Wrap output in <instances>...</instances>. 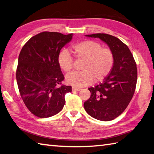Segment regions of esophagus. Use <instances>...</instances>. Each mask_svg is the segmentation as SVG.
I'll list each match as a JSON object with an SVG mask.
<instances>
[{
    "mask_svg": "<svg viewBox=\"0 0 154 154\" xmlns=\"http://www.w3.org/2000/svg\"><path fill=\"white\" fill-rule=\"evenodd\" d=\"M72 91H80L81 90V88H75V87H72Z\"/></svg>",
    "mask_w": 154,
    "mask_h": 154,
    "instance_id": "obj_1",
    "label": "esophagus"
}]
</instances>
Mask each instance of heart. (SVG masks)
Segmentation results:
<instances>
[{"mask_svg":"<svg viewBox=\"0 0 154 154\" xmlns=\"http://www.w3.org/2000/svg\"><path fill=\"white\" fill-rule=\"evenodd\" d=\"M75 57L83 62L82 71L73 72L66 77V82L75 88L87 86L95 82L104 79L110 74L114 64V54L108 48H102L100 43L93 40H83L71 47ZM57 63L61 70L69 72L73 66V58L66 50L60 52Z\"/></svg>","mask_w":154,"mask_h":154,"instance_id":"obj_1","label":"heart"}]
</instances>
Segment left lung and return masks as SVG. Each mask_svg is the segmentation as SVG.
<instances>
[{
	"mask_svg": "<svg viewBox=\"0 0 154 154\" xmlns=\"http://www.w3.org/2000/svg\"><path fill=\"white\" fill-rule=\"evenodd\" d=\"M86 36L98 38L107 44L114 54V64L104 82L88 89L91 96L84 102V108L94 119L112 121L123 112L135 93L137 79L136 63L128 46L119 38L106 33Z\"/></svg>",
	"mask_w": 154,
	"mask_h": 154,
	"instance_id": "8db88e82",
	"label": "left lung"
}]
</instances>
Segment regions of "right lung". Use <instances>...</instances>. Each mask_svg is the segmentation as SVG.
Here are the masks:
<instances>
[{"mask_svg": "<svg viewBox=\"0 0 154 154\" xmlns=\"http://www.w3.org/2000/svg\"><path fill=\"white\" fill-rule=\"evenodd\" d=\"M72 38V33L41 32L31 38L19 54L16 71L19 93L27 109L39 118L62 110L65 94L72 91L71 86L62 85L65 77L57 63L60 50Z\"/></svg>", "mask_w": 154, "mask_h": 154, "instance_id": "1", "label": "right lung"}]
</instances>
